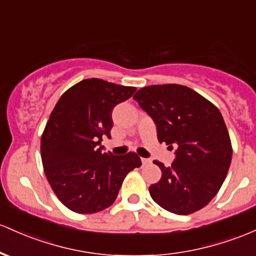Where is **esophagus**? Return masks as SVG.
<instances>
[{
  "mask_svg": "<svg viewBox=\"0 0 256 256\" xmlns=\"http://www.w3.org/2000/svg\"><path fill=\"white\" fill-rule=\"evenodd\" d=\"M141 162H142V164H143V165L150 164V159H148V158H141Z\"/></svg>",
  "mask_w": 256,
  "mask_h": 256,
  "instance_id": "esophagus-1",
  "label": "esophagus"
}]
</instances>
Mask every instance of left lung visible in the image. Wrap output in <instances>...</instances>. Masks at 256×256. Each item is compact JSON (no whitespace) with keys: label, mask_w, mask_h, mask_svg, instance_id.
<instances>
[{"label":"left lung","mask_w":256,"mask_h":256,"mask_svg":"<svg viewBox=\"0 0 256 256\" xmlns=\"http://www.w3.org/2000/svg\"><path fill=\"white\" fill-rule=\"evenodd\" d=\"M134 100L153 119L159 142L176 147L171 166L154 162L162 178L150 184V196L174 214L198 212L218 192L231 165V140L220 110L176 84L143 87Z\"/></svg>","instance_id":"obj_1"}]
</instances>
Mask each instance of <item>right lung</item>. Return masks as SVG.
<instances>
[{
	"mask_svg": "<svg viewBox=\"0 0 256 256\" xmlns=\"http://www.w3.org/2000/svg\"><path fill=\"white\" fill-rule=\"evenodd\" d=\"M136 87L86 78L70 87L56 104L41 137V158L53 192L68 209L94 214L114 203L124 178L141 166L136 153L103 152L110 138L114 106Z\"/></svg>",
	"mask_w": 256,
	"mask_h": 256,
	"instance_id": "add662e5",
	"label": "right lung"
}]
</instances>
